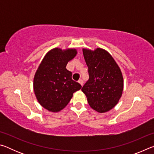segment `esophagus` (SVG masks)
Masks as SVG:
<instances>
[{
  "mask_svg": "<svg viewBox=\"0 0 154 154\" xmlns=\"http://www.w3.org/2000/svg\"><path fill=\"white\" fill-rule=\"evenodd\" d=\"M78 82H79V83H80L81 85H83V81L82 79H80L79 81H78Z\"/></svg>",
  "mask_w": 154,
  "mask_h": 154,
  "instance_id": "1",
  "label": "esophagus"
}]
</instances>
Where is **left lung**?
I'll return each mask as SVG.
<instances>
[{
  "label": "left lung",
  "mask_w": 154,
  "mask_h": 154,
  "mask_svg": "<svg viewBox=\"0 0 154 154\" xmlns=\"http://www.w3.org/2000/svg\"><path fill=\"white\" fill-rule=\"evenodd\" d=\"M83 54L89 79L82 90L94 110L105 113L113 109L122 96L124 80L121 71L112 56L103 49H83Z\"/></svg>",
  "instance_id": "obj_1"
}]
</instances>
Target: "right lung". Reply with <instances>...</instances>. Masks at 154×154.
<instances>
[{"instance_id": "1", "label": "right lung", "mask_w": 154, "mask_h": 154, "mask_svg": "<svg viewBox=\"0 0 154 154\" xmlns=\"http://www.w3.org/2000/svg\"><path fill=\"white\" fill-rule=\"evenodd\" d=\"M75 49L49 51L38 66L34 78V91L38 103L49 111L58 112L70 102L73 93L82 88L72 79L66 69L68 62L76 56Z\"/></svg>"}]
</instances>
